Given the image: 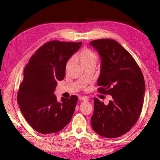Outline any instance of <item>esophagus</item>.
<instances>
[{
	"label": "esophagus",
	"instance_id": "obj_1",
	"mask_svg": "<svg viewBox=\"0 0 160 160\" xmlns=\"http://www.w3.org/2000/svg\"><path fill=\"white\" fill-rule=\"evenodd\" d=\"M80 100H82V101H87L88 98L86 96H80L79 97Z\"/></svg>",
	"mask_w": 160,
	"mask_h": 160
}]
</instances>
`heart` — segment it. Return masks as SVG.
Listing matches in <instances>:
<instances>
[{
	"instance_id": "1",
	"label": "heart",
	"mask_w": 160,
	"mask_h": 160,
	"mask_svg": "<svg viewBox=\"0 0 160 160\" xmlns=\"http://www.w3.org/2000/svg\"><path fill=\"white\" fill-rule=\"evenodd\" d=\"M74 58L80 61L81 64L84 67L87 66V65H89L91 64H96V63L98 61V55L96 53L92 50L88 48H84L83 49H82L78 54L74 56ZM72 62V58H70L69 60H68V61L66 63V70H68L70 68Z\"/></svg>"
}]
</instances>
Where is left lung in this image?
I'll return each mask as SVG.
<instances>
[{
  "instance_id": "1",
  "label": "left lung",
  "mask_w": 160,
  "mask_h": 160,
  "mask_svg": "<svg viewBox=\"0 0 160 160\" xmlns=\"http://www.w3.org/2000/svg\"><path fill=\"white\" fill-rule=\"evenodd\" d=\"M102 58L98 92L112 96L108 105L94 98L91 118L93 129L102 137L117 138L137 122L144 103L142 72L130 53L116 41L100 39L90 42Z\"/></svg>"
}]
</instances>
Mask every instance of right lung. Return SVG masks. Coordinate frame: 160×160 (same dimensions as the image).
Wrapping results in <instances>:
<instances>
[{
    "mask_svg": "<svg viewBox=\"0 0 160 160\" xmlns=\"http://www.w3.org/2000/svg\"><path fill=\"white\" fill-rule=\"evenodd\" d=\"M82 42L53 40L45 43L29 58L17 93V102L26 120L34 130L47 134L61 131L70 121L78 97L57 102L53 92L65 76L66 63Z\"/></svg>",
    "mask_w": 160,
    "mask_h": 160,
    "instance_id": "right-lung-1",
    "label": "right lung"
}]
</instances>
